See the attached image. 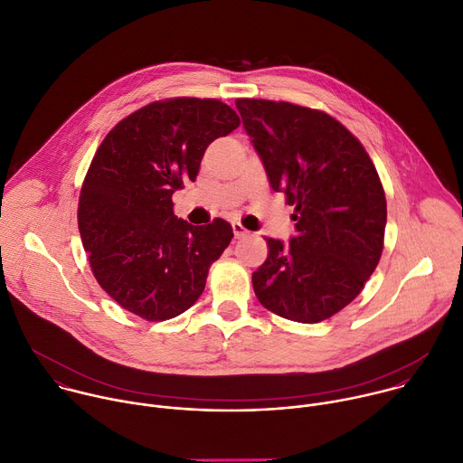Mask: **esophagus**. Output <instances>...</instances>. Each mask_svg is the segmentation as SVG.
<instances>
[{
  "label": "esophagus",
  "instance_id": "obj_1",
  "mask_svg": "<svg viewBox=\"0 0 463 463\" xmlns=\"http://www.w3.org/2000/svg\"><path fill=\"white\" fill-rule=\"evenodd\" d=\"M232 232H234V238H236V240L245 238V236L249 234V231H247L241 223H238V222H234V223H232Z\"/></svg>",
  "mask_w": 463,
  "mask_h": 463
}]
</instances>
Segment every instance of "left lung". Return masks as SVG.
<instances>
[{"label": "left lung", "instance_id": "1", "mask_svg": "<svg viewBox=\"0 0 463 463\" xmlns=\"http://www.w3.org/2000/svg\"><path fill=\"white\" fill-rule=\"evenodd\" d=\"M243 128L275 192L295 205L297 236L269 238L252 273L263 307L304 324L348 306L377 268L386 200L363 145L334 117L289 102L238 99Z\"/></svg>", "mask_w": 463, "mask_h": 463}]
</instances>
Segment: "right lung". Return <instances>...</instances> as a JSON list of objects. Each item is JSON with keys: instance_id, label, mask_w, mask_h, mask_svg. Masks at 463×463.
<instances>
[{"instance_id": "add662e5", "label": "right lung", "mask_w": 463, "mask_h": 463, "mask_svg": "<svg viewBox=\"0 0 463 463\" xmlns=\"http://www.w3.org/2000/svg\"><path fill=\"white\" fill-rule=\"evenodd\" d=\"M240 117L214 99L152 102L120 120L99 146L79 200V229L93 275L124 309L168 320L202 297L227 249L225 220L194 227L172 194L195 181L207 146Z\"/></svg>"}]
</instances>
